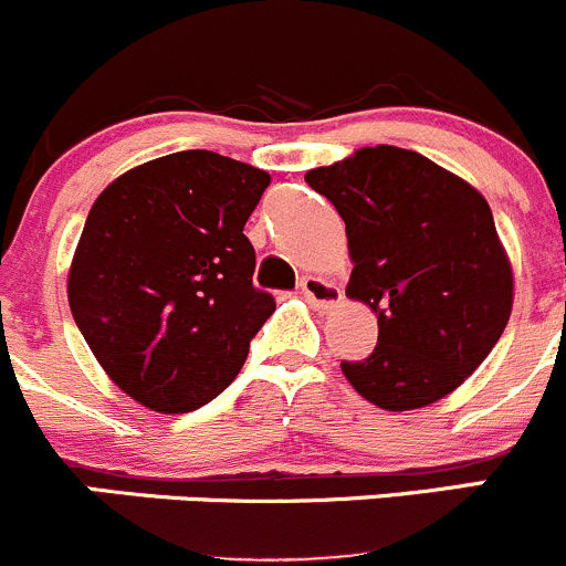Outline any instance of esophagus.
<instances>
[{"mask_svg":"<svg viewBox=\"0 0 566 566\" xmlns=\"http://www.w3.org/2000/svg\"><path fill=\"white\" fill-rule=\"evenodd\" d=\"M300 289H302V296H305L313 307H318V311H327V307L338 305V302L344 300V291H340L335 283L324 281V277H313V275L302 277Z\"/></svg>","mask_w":566,"mask_h":566,"instance_id":"34e87169","label":"esophagus"}]
</instances>
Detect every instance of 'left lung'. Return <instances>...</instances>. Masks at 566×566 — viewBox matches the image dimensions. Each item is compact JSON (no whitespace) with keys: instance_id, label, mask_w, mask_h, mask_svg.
Here are the masks:
<instances>
[{"instance_id":"8db88e82","label":"left lung","mask_w":566,"mask_h":566,"mask_svg":"<svg viewBox=\"0 0 566 566\" xmlns=\"http://www.w3.org/2000/svg\"><path fill=\"white\" fill-rule=\"evenodd\" d=\"M305 181L346 222V296L377 313V346L340 371L371 405L418 410L460 388L501 338L514 277L481 192L416 150L377 145Z\"/></svg>"}]
</instances>
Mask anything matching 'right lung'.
Segmentation results:
<instances>
[{
  "label": "right lung",
  "mask_w": 566,
  "mask_h": 566,
  "mask_svg": "<svg viewBox=\"0 0 566 566\" xmlns=\"http://www.w3.org/2000/svg\"><path fill=\"white\" fill-rule=\"evenodd\" d=\"M266 187L259 167L178 150L95 198L71 261V313L112 382L148 410L217 399L275 313L244 237Z\"/></svg>",
  "instance_id": "right-lung-1"
}]
</instances>
